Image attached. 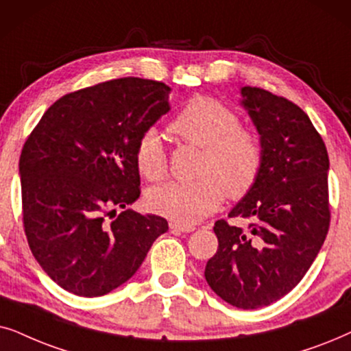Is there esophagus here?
I'll return each mask as SVG.
<instances>
[{
    "label": "esophagus",
    "mask_w": 351,
    "mask_h": 351,
    "mask_svg": "<svg viewBox=\"0 0 351 351\" xmlns=\"http://www.w3.org/2000/svg\"><path fill=\"white\" fill-rule=\"evenodd\" d=\"M170 230L173 232H193L195 230V226H193V224H181V223L171 221Z\"/></svg>",
    "instance_id": "esophagus-1"
}]
</instances>
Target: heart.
<instances>
[{"label":"heart","instance_id":"b5f03b06","mask_svg":"<svg viewBox=\"0 0 351 351\" xmlns=\"http://www.w3.org/2000/svg\"><path fill=\"white\" fill-rule=\"evenodd\" d=\"M170 130L183 141L204 149L199 176L194 183L170 181L149 191L152 212L181 224H194L207 218L223 202L242 199L258 180L263 147L258 134L241 127L234 110L212 97H194L173 119ZM138 171L149 181L167 173V152L160 133L147 130L134 149Z\"/></svg>","mask_w":351,"mask_h":351}]
</instances>
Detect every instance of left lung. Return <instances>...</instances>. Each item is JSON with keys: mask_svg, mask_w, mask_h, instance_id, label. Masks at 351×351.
I'll return each instance as SVG.
<instances>
[{"mask_svg": "<svg viewBox=\"0 0 351 351\" xmlns=\"http://www.w3.org/2000/svg\"><path fill=\"white\" fill-rule=\"evenodd\" d=\"M263 147L258 180L228 217L249 228L215 223L218 250L205 281L219 298L242 310L268 306L302 281L329 230L324 141L293 102L261 88H241Z\"/></svg>", "mask_w": 351, "mask_h": 351, "instance_id": "left-lung-1", "label": "left lung"}]
</instances>
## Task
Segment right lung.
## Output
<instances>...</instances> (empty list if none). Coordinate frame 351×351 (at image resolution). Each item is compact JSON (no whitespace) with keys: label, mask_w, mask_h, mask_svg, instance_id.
Masks as SVG:
<instances>
[{"label":"right lung","mask_w":351,"mask_h":351,"mask_svg":"<svg viewBox=\"0 0 351 351\" xmlns=\"http://www.w3.org/2000/svg\"><path fill=\"white\" fill-rule=\"evenodd\" d=\"M170 91L128 77L70 93L23 144L27 241L45 273L75 295L101 297L120 287L168 231L165 218L128 205L141 194L136 143L170 110Z\"/></svg>","instance_id":"add662e5"}]
</instances>
